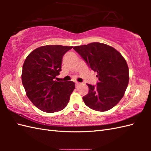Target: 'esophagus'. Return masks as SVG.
<instances>
[{"label":"esophagus","instance_id":"1","mask_svg":"<svg viewBox=\"0 0 151 151\" xmlns=\"http://www.w3.org/2000/svg\"><path fill=\"white\" fill-rule=\"evenodd\" d=\"M80 84H81V83H80V82H75V86H76V87H78V86Z\"/></svg>","mask_w":151,"mask_h":151}]
</instances>
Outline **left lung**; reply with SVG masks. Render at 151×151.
I'll return each instance as SVG.
<instances>
[{"label":"left lung","instance_id":"obj_1","mask_svg":"<svg viewBox=\"0 0 151 151\" xmlns=\"http://www.w3.org/2000/svg\"><path fill=\"white\" fill-rule=\"evenodd\" d=\"M73 49L99 78L97 86L87 84L89 92L82 98L85 104L99 111L114 108L123 98L129 82V67L124 57L114 47L99 42Z\"/></svg>","mask_w":151,"mask_h":151}]
</instances>
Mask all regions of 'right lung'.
<instances>
[{"label": "right lung", "instance_id": "right-lung-1", "mask_svg": "<svg viewBox=\"0 0 151 151\" xmlns=\"http://www.w3.org/2000/svg\"><path fill=\"white\" fill-rule=\"evenodd\" d=\"M73 47L45 45L28 54L22 66L21 79L26 94L40 110L54 113L65 108L75 88L72 81H54L61 71L62 58Z\"/></svg>", "mask_w": 151, "mask_h": 151}]
</instances>
